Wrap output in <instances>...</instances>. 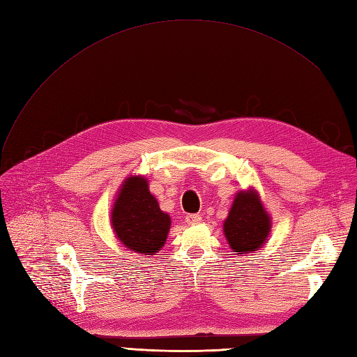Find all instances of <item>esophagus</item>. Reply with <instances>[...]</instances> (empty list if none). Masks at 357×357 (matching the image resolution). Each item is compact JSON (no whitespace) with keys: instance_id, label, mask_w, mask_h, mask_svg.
Masks as SVG:
<instances>
[{"instance_id":"34e87169","label":"esophagus","mask_w":357,"mask_h":357,"mask_svg":"<svg viewBox=\"0 0 357 357\" xmlns=\"http://www.w3.org/2000/svg\"><path fill=\"white\" fill-rule=\"evenodd\" d=\"M201 215L199 214H189L186 215V223L188 225H198L201 222Z\"/></svg>"}]
</instances>
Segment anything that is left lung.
I'll return each instance as SVG.
<instances>
[{"label": "left lung", "mask_w": 357, "mask_h": 357, "mask_svg": "<svg viewBox=\"0 0 357 357\" xmlns=\"http://www.w3.org/2000/svg\"><path fill=\"white\" fill-rule=\"evenodd\" d=\"M271 228V215L264 207L259 192L248 188L236 193L228 218L223 222V234L235 255L261 250Z\"/></svg>", "instance_id": "obj_1"}]
</instances>
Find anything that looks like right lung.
Listing matches in <instances>:
<instances>
[{
	"instance_id": "add662e5",
	"label": "right lung",
	"mask_w": 357,
	"mask_h": 357,
	"mask_svg": "<svg viewBox=\"0 0 357 357\" xmlns=\"http://www.w3.org/2000/svg\"><path fill=\"white\" fill-rule=\"evenodd\" d=\"M110 225L119 243L128 250L153 256L165 245L171 218L150 193L149 180L134 174L126 177L117 190Z\"/></svg>"
}]
</instances>
